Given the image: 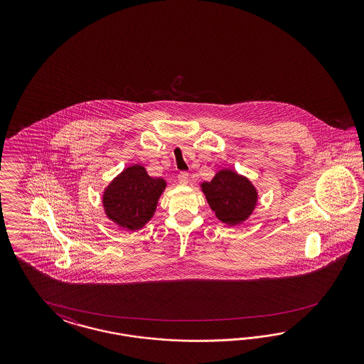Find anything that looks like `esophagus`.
Here are the masks:
<instances>
[{
  "label": "esophagus",
  "instance_id": "esophagus-1",
  "mask_svg": "<svg viewBox=\"0 0 364 364\" xmlns=\"http://www.w3.org/2000/svg\"><path fill=\"white\" fill-rule=\"evenodd\" d=\"M177 178H178V183H180V184L186 186V184H188V181H189V173H188V172H180Z\"/></svg>",
  "mask_w": 364,
  "mask_h": 364
}]
</instances>
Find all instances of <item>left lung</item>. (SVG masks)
<instances>
[{"label": "left lung", "instance_id": "1", "mask_svg": "<svg viewBox=\"0 0 364 364\" xmlns=\"http://www.w3.org/2000/svg\"><path fill=\"white\" fill-rule=\"evenodd\" d=\"M201 191L216 218L228 225L247 220L257 204L252 183L232 169H221L210 181L201 183Z\"/></svg>", "mask_w": 364, "mask_h": 364}]
</instances>
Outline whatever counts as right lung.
<instances>
[{
    "label": "right lung",
    "instance_id": "obj_1",
    "mask_svg": "<svg viewBox=\"0 0 364 364\" xmlns=\"http://www.w3.org/2000/svg\"><path fill=\"white\" fill-rule=\"evenodd\" d=\"M166 187L164 178L149 176L144 166H128L104 191L105 215L119 227L129 231L140 230L154 218Z\"/></svg>",
    "mask_w": 364,
    "mask_h": 364
}]
</instances>
